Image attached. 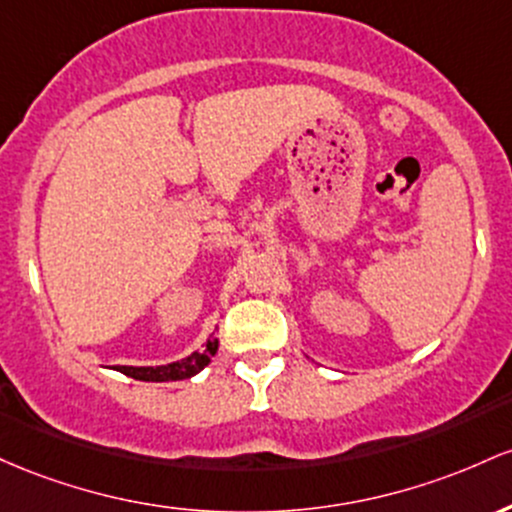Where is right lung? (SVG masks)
Returning a JSON list of instances; mask_svg holds the SVG:
<instances>
[{"mask_svg": "<svg viewBox=\"0 0 512 512\" xmlns=\"http://www.w3.org/2000/svg\"><path fill=\"white\" fill-rule=\"evenodd\" d=\"M217 338L212 336L205 343V348L195 350V353L188 355V358L176 360V363L169 365H157V367H130V365H118L116 370L123 372V375L132 377V380L140 382H179V380H188V377L198 375L205 365L210 363L212 355L217 353Z\"/></svg>", "mask_w": 512, "mask_h": 512, "instance_id": "1", "label": "right lung"}]
</instances>
